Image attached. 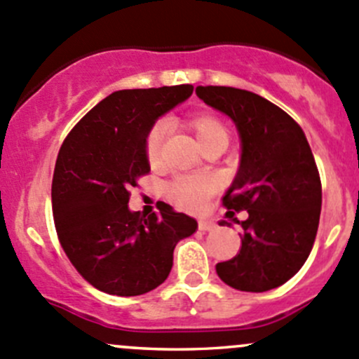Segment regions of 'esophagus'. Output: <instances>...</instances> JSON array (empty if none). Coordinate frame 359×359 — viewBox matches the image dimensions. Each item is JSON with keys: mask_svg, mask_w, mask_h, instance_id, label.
I'll list each match as a JSON object with an SVG mask.
<instances>
[{"mask_svg": "<svg viewBox=\"0 0 359 359\" xmlns=\"http://www.w3.org/2000/svg\"><path fill=\"white\" fill-rule=\"evenodd\" d=\"M198 230L201 231H212L216 230V223L209 219H201L198 221Z\"/></svg>", "mask_w": 359, "mask_h": 359, "instance_id": "esophagus-1", "label": "esophagus"}]
</instances>
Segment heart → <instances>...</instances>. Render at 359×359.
I'll use <instances>...</instances> for the list:
<instances>
[{
    "label": "heart",
    "instance_id": "1",
    "mask_svg": "<svg viewBox=\"0 0 359 359\" xmlns=\"http://www.w3.org/2000/svg\"><path fill=\"white\" fill-rule=\"evenodd\" d=\"M188 128L194 131L204 150L212 143H228V138H230V133L223 121L209 114H198L191 117L188 121ZM165 135H168V126L164 121H157L147 133L145 157L150 165H157L161 162ZM216 181L209 176H181L168 184V197L183 209L198 210L216 194Z\"/></svg>",
    "mask_w": 359,
    "mask_h": 359
}]
</instances>
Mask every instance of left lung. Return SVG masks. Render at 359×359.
Wrapping results in <instances>:
<instances>
[{
    "mask_svg": "<svg viewBox=\"0 0 359 359\" xmlns=\"http://www.w3.org/2000/svg\"><path fill=\"white\" fill-rule=\"evenodd\" d=\"M195 91L233 121L242 140L238 172L223 205L226 216L247 210L249 217L233 219L242 226V247L233 259L217 262V276L236 290L276 289L308 259L320 223L321 181L308 140L289 114L252 91Z\"/></svg>",
    "mask_w": 359,
    "mask_h": 359,
    "instance_id": "obj_1",
    "label": "left lung"
}]
</instances>
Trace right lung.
<instances>
[{
    "mask_svg": "<svg viewBox=\"0 0 359 359\" xmlns=\"http://www.w3.org/2000/svg\"><path fill=\"white\" fill-rule=\"evenodd\" d=\"M191 93V84L116 91L62 143L51 183L55 228L77 273L105 294L154 290L171 271L176 243L197 230L168 204L147 217L128 209L129 188L150 171L147 133Z\"/></svg>",
    "mask_w": 359,
    "mask_h": 359,
    "instance_id": "add662e5",
    "label": "right lung"
}]
</instances>
